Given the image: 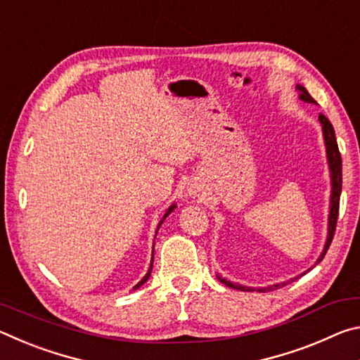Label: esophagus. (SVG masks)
I'll list each match as a JSON object with an SVG mask.
<instances>
[{"label": "esophagus", "mask_w": 360, "mask_h": 360, "mask_svg": "<svg viewBox=\"0 0 360 360\" xmlns=\"http://www.w3.org/2000/svg\"><path fill=\"white\" fill-rule=\"evenodd\" d=\"M195 193H197V192H195V191H192V195H195Z\"/></svg>", "instance_id": "34e87169"}]
</instances>
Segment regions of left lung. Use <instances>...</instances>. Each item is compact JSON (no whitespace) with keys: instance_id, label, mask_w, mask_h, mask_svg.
Returning <instances> with one entry per match:
<instances>
[{"instance_id":"obj_1","label":"left lung","mask_w":360,"mask_h":360,"mask_svg":"<svg viewBox=\"0 0 360 360\" xmlns=\"http://www.w3.org/2000/svg\"><path fill=\"white\" fill-rule=\"evenodd\" d=\"M297 92H298V98L304 103H316L313 100V96L308 94V90L303 87V85L297 84L295 85ZM319 124L322 127V138H324V146H326V155H327V165H328V173H330V186H332V191H330V203H328V219H327V240H326V245L324 249H322L321 255L316 260V264H319V262L324 259V255L327 252L328 246H330L332 238H333V233H335V227H337V219H338V208H340V195H341V155H340V150H338V144H337V138H335V130L330 124V120H328L324 114H319ZM314 264V265H316ZM311 268H308L307 271H303L302 275L298 276H303L304 273H308ZM219 281L222 284L229 285L231 289H238V290H245V292H252V290H259V292H268V290H273V289H279L281 285L289 284L290 281H294V279H298V276L289 279V281H284V283H278V284H273V285H268V288H260V289H254V288H248V285H241L238 283H231L229 279L222 278L221 275H216Z\"/></svg>"}]
</instances>
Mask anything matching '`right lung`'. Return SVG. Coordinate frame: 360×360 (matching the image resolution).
<instances>
[{"label": "right lung", "mask_w": 360, "mask_h": 360, "mask_svg": "<svg viewBox=\"0 0 360 360\" xmlns=\"http://www.w3.org/2000/svg\"><path fill=\"white\" fill-rule=\"evenodd\" d=\"M174 208H176V203H173L172 206H169V208L165 211V214H163V217L160 219V222H158V225H157V230H155V236H157V231H158V229H160V225L163 224V221H165V219L168 217V214H169V212H173L174 211ZM152 264H154V252H152V259H150V265H149V270H148V273H146V275H144V278L141 279V281H139L136 285H135V288H133V290H136V289H139V288H141V285L146 283V281H148V279H149V276H150V271H152Z\"/></svg>", "instance_id": "obj_1"}]
</instances>
